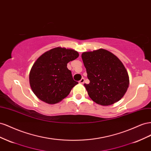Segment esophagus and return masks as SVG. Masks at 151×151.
<instances>
[{"mask_svg": "<svg viewBox=\"0 0 151 151\" xmlns=\"http://www.w3.org/2000/svg\"><path fill=\"white\" fill-rule=\"evenodd\" d=\"M84 81H85V79L83 78H81L80 81H79V83H81V84H83V83H84Z\"/></svg>", "mask_w": 151, "mask_h": 151, "instance_id": "esophagus-1", "label": "esophagus"}]
</instances>
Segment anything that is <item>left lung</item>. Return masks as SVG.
Masks as SVG:
<instances>
[{
    "label": "left lung",
    "instance_id": "8db88e82",
    "mask_svg": "<svg viewBox=\"0 0 151 151\" xmlns=\"http://www.w3.org/2000/svg\"><path fill=\"white\" fill-rule=\"evenodd\" d=\"M81 58L90 80L84 86L90 99L101 106H110L121 99L130 83L122 62L103 49L84 52Z\"/></svg>",
    "mask_w": 151,
    "mask_h": 151
}]
</instances>
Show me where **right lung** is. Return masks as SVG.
I'll return each mask as SVG.
<instances>
[{
	"label": "right lung",
	"instance_id": "right-lung-1",
	"mask_svg": "<svg viewBox=\"0 0 151 151\" xmlns=\"http://www.w3.org/2000/svg\"><path fill=\"white\" fill-rule=\"evenodd\" d=\"M79 56L77 51L55 47L41 55L34 63L29 75L33 92L47 104L61 102L78 83L73 79L67 64Z\"/></svg>",
	"mask_w": 151,
	"mask_h": 151
}]
</instances>
